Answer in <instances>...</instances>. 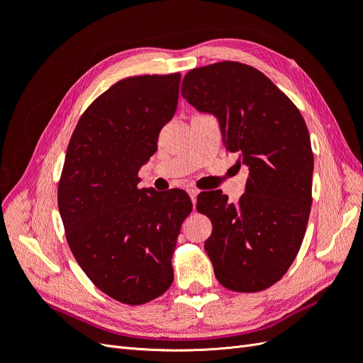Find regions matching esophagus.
I'll list each match as a JSON object with an SVG mask.
<instances>
[{
	"label": "esophagus",
	"instance_id": "esophagus-1",
	"mask_svg": "<svg viewBox=\"0 0 363 363\" xmlns=\"http://www.w3.org/2000/svg\"><path fill=\"white\" fill-rule=\"evenodd\" d=\"M188 194H189V196H191L192 203L195 204V201H196V195H199V191L194 189V188H189V189H188Z\"/></svg>",
	"mask_w": 363,
	"mask_h": 363
}]
</instances>
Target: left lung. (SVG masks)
I'll use <instances>...</instances> for the list:
<instances>
[{"label": "left lung", "instance_id": "obj_1", "mask_svg": "<svg viewBox=\"0 0 363 363\" xmlns=\"http://www.w3.org/2000/svg\"><path fill=\"white\" fill-rule=\"evenodd\" d=\"M182 95L213 113L227 151L248 167L236 204L223 191L200 194L196 211L212 221L204 242L215 276L235 292L277 283L298 255L312 206L313 152L296 106L259 69L218 62L184 75Z\"/></svg>", "mask_w": 363, "mask_h": 363}]
</instances>
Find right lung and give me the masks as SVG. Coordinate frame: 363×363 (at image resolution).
<instances>
[{
	"mask_svg": "<svg viewBox=\"0 0 363 363\" xmlns=\"http://www.w3.org/2000/svg\"><path fill=\"white\" fill-rule=\"evenodd\" d=\"M180 72L119 80L95 98L71 136L57 188L68 245L111 298L139 306L168 291L171 259L192 212L182 189L138 188L179 101Z\"/></svg>",
	"mask_w": 363,
	"mask_h": 363,
	"instance_id": "add662e5",
	"label": "right lung"
}]
</instances>
